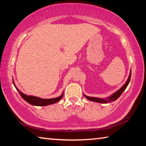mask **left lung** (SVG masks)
<instances>
[{"instance_id":"left-lung-1","label":"left lung","mask_w":146,"mask_h":146,"mask_svg":"<svg viewBox=\"0 0 146 146\" xmlns=\"http://www.w3.org/2000/svg\"><path fill=\"white\" fill-rule=\"evenodd\" d=\"M131 70L130 71V73H129V77H128L127 80L126 81V82L125 83V84L123 85L122 88H121L119 90L117 91V92L115 93L113 95H112L111 96H110V97H109L108 99H102V98H96V97H88V96H86L85 95L84 97L88 99L89 100H91V101H93V102H100V103H104V104H106V103H108V102H113V101H115L117 99V98L120 97V96L122 95V93L123 92V91H124L125 89H126L127 86H128L129 83V81H130V79H131Z\"/></svg>"}]
</instances>
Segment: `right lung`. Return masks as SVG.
Masks as SVG:
<instances>
[{
    "instance_id": "add662e5",
    "label": "right lung",
    "mask_w": 146,
    "mask_h": 146,
    "mask_svg": "<svg viewBox=\"0 0 146 146\" xmlns=\"http://www.w3.org/2000/svg\"><path fill=\"white\" fill-rule=\"evenodd\" d=\"M13 84L15 86V87L17 89V90L18 91V92L19 93L20 95L22 97H23V99L24 100H26L27 102H28L29 104H30L31 105L33 106H46L48 105H50V104H53L56 103L58 102L63 97L64 94H62V95L58 97L57 98H49V99H43V98H40L38 97H33V96H28L26 95L25 94H24L23 93H22L21 91H20L18 88H17L15 84L13 82Z\"/></svg>"
}]
</instances>
